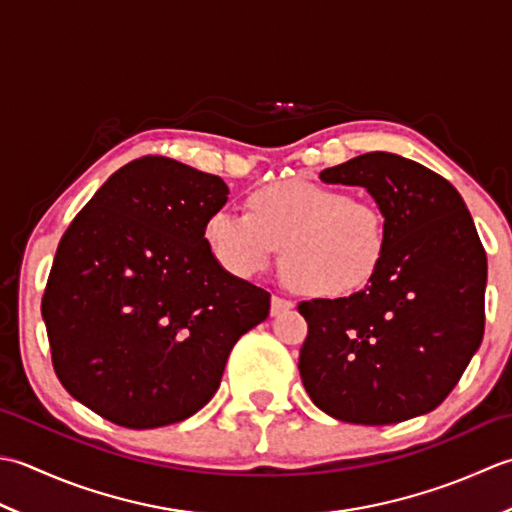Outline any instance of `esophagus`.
<instances>
[{"mask_svg":"<svg viewBox=\"0 0 512 512\" xmlns=\"http://www.w3.org/2000/svg\"><path fill=\"white\" fill-rule=\"evenodd\" d=\"M287 309H294V302L280 296H271V316H280Z\"/></svg>","mask_w":512,"mask_h":512,"instance_id":"esophagus-1","label":"esophagus"}]
</instances>
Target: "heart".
Instances as JSON below:
<instances>
[{
  "label": "heart",
  "mask_w": 512,
  "mask_h": 512,
  "mask_svg": "<svg viewBox=\"0 0 512 512\" xmlns=\"http://www.w3.org/2000/svg\"><path fill=\"white\" fill-rule=\"evenodd\" d=\"M205 238L218 263L245 278L263 274L283 243L291 283L320 298H342L378 271L387 252V221L371 201L289 179L254 190L247 212L212 214Z\"/></svg>",
  "instance_id": "1"
}]
</instances>
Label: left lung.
<instances>
[{
  "instance_id": "obj_1",
  "label": "left lung",
  "mask_w": 512,
  "mask_h": 512,
  "mask_svg": "<svg viewBox=\"0 0 512 512\" xmlns=\"http://www.w3.org/2000/svg\"><path fill=\"white\" fill-rule=\"evenodd\" d=\"M360 185L387 221V252L356 294L298 305L309 333L300 378L320 411L395 424L440 406L484 338L486 252L460 192L391 152L320 172Z\"/></svg>"
}]
</instances>
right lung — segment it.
I'll list each match as a JSON object with an SVG mask.
<instances>
[{
  "instance_id": "obj_1",
  "label": "right lung",
  "mask_w": 512,
  "mask_h": 512,
  "mask_svg": "<svg viewBox=\"0 0 512 512\" xmlns=\"http://www.w3.org/2000/svg\"><path fill=\"white\" fill-rule=\"evenodd\" d=\"M221 176L145 156L114 172L66 229L41 316L64 389L125 429L201 411L269 294L229 274L205 238Z\"/></svg>"
}]
</instances>
